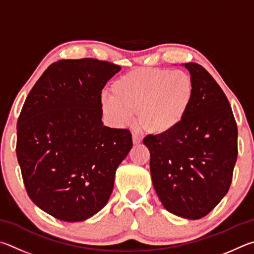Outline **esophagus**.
I'll return each instance as SVG.
<instances>
[{
  "instance_id": "esophagus-1",
  "label": "esophagus",
  "mask_w": 254,
  "mask_h": 254,
  "mask_svg": "<svg viewBox=\"0 0 254 254\" xmlns=\"http://www.w3.org/2000/svg\"><path fill=\"white\" fill-rule=\"evenodd\" d=\"M141 143V138L140 137L138 136V135H136V134H132V144L134 145H138V144H140Z\"/></svg>"
}]
</instances>
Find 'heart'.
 I'll return each mask as SVG.
<instances>
[{"label":"heart","mask_w":254,"mask_h":254,"mask_svg":"<svg viewBox=\"0 0 254 254\" xmlns=\"http://www.w3.org/2000/svg\"><path fill=\"white\" fill-rule=\"evenodd\" d=\"M111 96L100 99L110 123L126 127L134 120L152 135L175 131L185 122L194 100V82L185 71L143 68L115 80Z\"/></svg>","instance_id":"heart-1"}]
</instances>
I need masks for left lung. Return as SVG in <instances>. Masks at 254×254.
<instances>
[{"instance_id":"8db88e82","label":"left lung","mask_w":254,"mask_h":254,"mask_svg":"<svg viewBox=\"0 0 254 254\" xmlns=\"http://www.w3.org/2000/svg\"><path fill=\"white\" fill-rule=\"evenodd\" d=\"M194 82L185 122L164 136L148 135L150 175L168 212L188 220L207 215L230 189L238 157V127L228 98L202 65L182 64Z\"/></svg>"}]
</instances>
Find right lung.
Returning <instances> with one entry per match:
<instances>
[{
    "mask_svg": "<svg viewBox=\"0 0 254 254\" xmlns=\"http://www.w3.org/2000/svg\"><path fill=\"white\" fill-rule=\"evenodd\" d=\"M120 69L96 59L57 61L26 97L17 162L30 198L58 220L80 222L99 212L132 147L129 130L101 120V90Z\"/></svg>",
    "mask_w": 254,
    "mask_h": 254,
    "instance_id": "right-lung-1",
    "label": "right lung"
}]
</instances>
